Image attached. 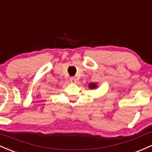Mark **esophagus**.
Masks as SVG:
<instances>
[{
    "label": "esophagus",
    "instance_id": "34e87169",
    "mask_svg": "<svg viewBox=\"0 0 152 152\" xmlns=\"http://www.w3.org/2000/svg\"><path fill=\"white\" fill-rule=\"evenodd\" d=\"M70 82L72 83H77V79L75 77H72L70 78Z\"/></svg>",
    "mask_w": 152,
    "mask_h": 152
}]
</instances>
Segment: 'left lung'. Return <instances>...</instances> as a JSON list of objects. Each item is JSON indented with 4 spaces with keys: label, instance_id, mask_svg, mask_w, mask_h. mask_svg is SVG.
Returning <instances> with one entry per match:
<instances>
[{
    "label": "left lung",
    "instance_id": "8db88e82",
    "mask_svg": "<svg viewBox=\"0 0 152 152\" xmlns=\"http://www.w3.org/2000/svg\"><path fill=\"white\" fill-rule=\"evenodd\" d=\"M89 88L90 89H95L97 88V85L95 83H90L89 85Z\"/></svg>",
    "mask_w": 152,
    "mask_h": 152
}]
</instances>
